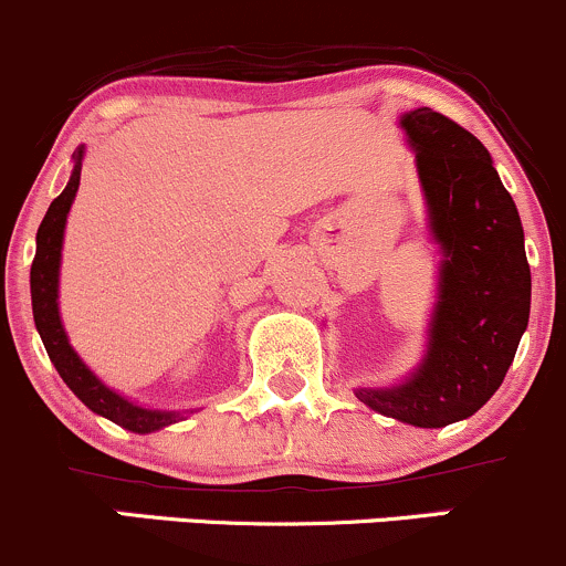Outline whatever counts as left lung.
I'll return each instance as SVG.
<instances>
[{
	"mask_svg": "<svg viewBox=\"0 0 566 566\" xmlns=\"http://www.w3.org/2000/svg\"><path fill=\"white\" fill-rule=\"evenodd\" d=\"M443 260L430 340L397 387L357 389L374 411L413 427L468 419L500 389L530 322L532 273L524 228L492 155L430 107L400 117Z\"/></svg>",
	"mask_w": 566,
	"mask_h": 566,
	"instance_id": "8db88e82",
	"label": "left lung"
}]
</instances>
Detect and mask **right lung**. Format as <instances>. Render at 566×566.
Instances as JSON below:
<instances>
[{
  "label": "right lung",
  "mask_w": 566,
  "mask_h": 566,
  "mask_svg": "<svg viewBox=\"0 0 566 566\" xmlns=\"http://www.w3.org/2000/svg\"><path fill=\"white\" fill-rule=\"evenodd\" d=\"M80 169H83V147L74 153V169L70 182H66L64 192L53 198L51 209L42 217L40 231H36V254L31 263V312H34V325L40 331L42 344H45L48 357L64 378L66 387L72 389L93 413L104 416V419L115 421V424L126 427L132 432H155L164 427L174 424V421L185 419V413L192 411H158V408L136 406V402L126 400L109 389L107 384L98 381L93 370L77 352L70 346L64 325L59 316V269H61V247H64V228L66 214H70L74 192L80 188Z\"/></svg>",
  "instance_id": "add662e5"
}]
</instances>
